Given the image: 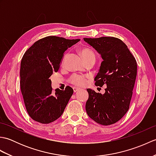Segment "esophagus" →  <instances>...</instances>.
<instances>
[{"instance_id":"obj_1","label":"esophagus","mask_w":156,"mask_h":156,"mask_svg":"<svg viewBox=\"0 0 156 156\" xmlns=\"http://www.w3.org/2000/svg\"><path fill=\"white\" fill-rule=\"evenodd\" d=\"M73 90H74V92H78V90H80V88L74 87H73Z\"/></svg>"}]
</instances>
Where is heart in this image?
Masks as SVG:
<instances>
[{"label": "heart", "mask_w": 156, "mask_h": 156, "mask_svg": "<svg viewBox=\"0 0 156 156\" xmlns=\"http://www.w3.org/2000/svg\"><path fill=\"white\" fill-rule=\"evenodd\" d=\"M80 52L84 60H86L87 59L90 58L91 57H95L94 53L92 52L91 49H90L89 48H81L80 49ZM66 57V55H64V57L63 58L62 64H64ZM70 82L73 84H75L77 86H83L86 83V76L84 75L74 74L70 78Z\"/></svg>", "instance_id": "1"}]
</instances>
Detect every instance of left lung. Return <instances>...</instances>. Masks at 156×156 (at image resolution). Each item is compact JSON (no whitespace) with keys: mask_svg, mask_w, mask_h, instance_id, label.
Listing matches in <instances>:
<instances>
[{"mask_svg":"<svg viewBox=\"0 0 156 156\" xmlns=\"http://www.w3.org/2000/svg\"><path fill=\"white\" fill-rule=\"evenodd\" d=\"M102 59L95 85L106 86L102 94L88 88V115L97 123L110 125L127 112L137 76V62L121 39L113 37L84 38Z\"/></svg>","mask_w":156,"mask_h":156,"instance_id":"8db88e82","label":"left lung"}]
</instances>
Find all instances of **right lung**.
I'll return each instance as SVG.
<instances>
[{"label": "right lung", "mask_w": 156, "mask_h": 156, "mask_svg": "<svg viewBox=\"0 0 156 156\" xmlns=\"http://www.w3.org/2000/svg\"><path fill=\"white\" fill-rule=\"evenodd\" d=\"M80 40L48 36L35 42L23 55L20 85L26 110L34 121L48 124L64 112L74 90L67 87L53 92L49 77L58 71L64 52Z\"/></svg>", "instance_id": "1"}]
</instances>
